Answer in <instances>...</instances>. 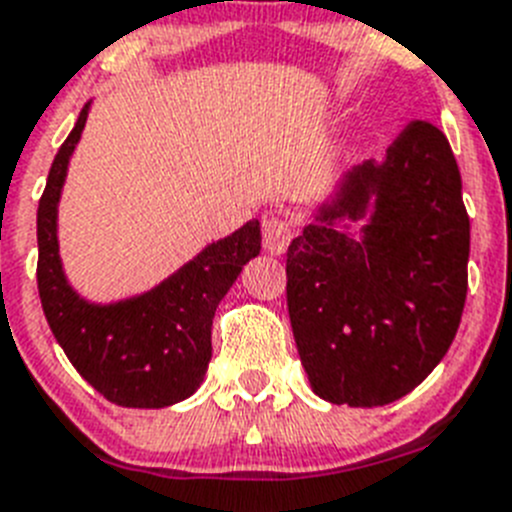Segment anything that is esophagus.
I'll return each instance as SVG.
<instances>
[{"label": "esophagus", "instance_id": "1", "mask_svg": "<svg viewBox=\"0 0 512 512\" xmlns=\"http://www.w3.org/2000/svg\"><path fill=\"white\" fill-rule=\"evenodd\" d=\"M293 237L291 221L281 219V216H268L262 221V247L268 255H283L288 250Z\"/></svg>", "mask_w": 512, "mask_h": 512}]
</instances>
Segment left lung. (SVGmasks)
Wrapping results in <instances>:
<instances>
[{
    "instance_id": "1",
    "label": "left lung",
    "mask_w": 512,
    "mask_h": 512,
    "mask_svg": "<svg viewBox=\"0 0 512 512\" xmlns=\"http://www.w3.org/2000/svg\"><path fill=\"white\" fill-rule=\"evenodd\" d=\"M469 216L448 139L415 121L335 182L288 247V317L314 394L381 407L428 379L466 301Z\"/></svg>"
}]
</instances>
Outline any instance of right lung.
I'll return each mask as SVG.
<instances>
[{
  "mask_svg": "<svg viewBox=\"0 0 512 512\" xmlns=\"http://www.w3.org/2000/svg\"><path fill=\"white\" fill-rule=\"evenodd\" d=\"M92 100L61 144L38 206V293L71 366L121 407L162 410L198 391L211 361L213 314L242 268L260 255V221L206 244L149 291L92 301L71 286L61 260L59 203Z\"/></svg>",
  "mask_w": 512,
  "mask_h": 512,
  "instance_id": "right-lung-1",
  "label": "right lung"
}]
</instances>
